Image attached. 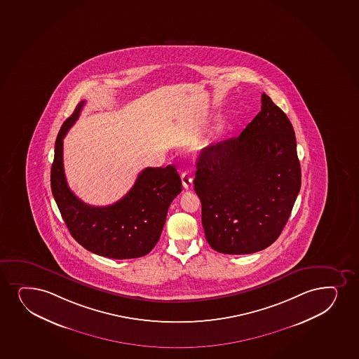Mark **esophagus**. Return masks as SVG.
<instances>
[{
  "instance_id": "obj_1",
  "label": "esophagus",
  "mask_w": 359,
  "mask_h": 359,
  "mask_svg": "<svg viewBox=\"0 0 359 359\" xmlns=\"http://www.w3.org/2000/svg\"><path fill=\"white\" fill-rule=\"evenodd\" d=\"M182 186H184V189H190L191 186H192V177H191L190 174L187 173V172H184L182 174Z\"/></svg>"
}]
</instances>
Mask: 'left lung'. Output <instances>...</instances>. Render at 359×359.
Returning <instances> with one entry per match:
<instances>
[{"instance_id": "left-lung-1", "label": "left lung", "mask_w": 359, "mask_h": 359, "mask_svg": "<svg viewBox=\"0 0 359 359\" xmlns=\"http://www.w3.org/2000/svg\"><path fill=\"white\" fill-rule=\"evenodd\" d=\"M239 137L203 149L194 191L208 243L217 252L264 250L283 232L302 185L294 130L266 93Z\"/></svg>"}]
</instances>
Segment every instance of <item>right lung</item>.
<instances>
[{
    "label": "right lung",
    "mask_w": 359,
    "mask_h": 359,
    "mask_svg": "<svg viewBox=\"0 0 359 359\" xmlns=\"http://www.w3.org/2000/svg\"><path fill=\"white\" fill-rule=\"evenodd\" d=\"M85 101L65 121L55 142L51 165L53 196L68 231L79 244L103 257L138 258L148 255L165 226L168 208L182 192V179L172 165L144 169L126 196L107 207L83 202L68 187L64 169V138Z\"/></svg>",
    "instance_id": "add662e5"
}]
</instances>
